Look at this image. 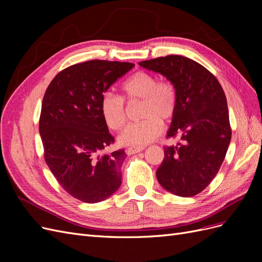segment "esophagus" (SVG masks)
I'll return each instance as SVG.
<instances>
[{
    "mask_svg": "<svg viewBox=\"0 0 262 262\" xmlns=\"http://www.w3.org/2000/svg\"><path fill=\"white\" fill-rule=\"evenodd\" d=\"M144 149V147H138V146H131V147H128L125 148V152L126 154H136V153H139V152H142V150Z\"/></svg>",
    "mask_w": 262,
    "mask_h": 262,
    "instance_id": "34e87169",
    "label": "esophagus"
}]
</instances>
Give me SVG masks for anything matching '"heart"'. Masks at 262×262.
Here are the masks:
<instances>
[{
	"label": "heart",
	"mask_w": 262,
	"mask_h": 262,
	"mask_svg": "<svg viewBox=\"0 0 262 262\" xmlns=\"http://www.w3.org/2000/svg\"><path fill=\"white\" fill-rule=\"evenodd\" d=\"M124 98L129 102L142 100L137 123L129 124L118 138L122 145L143 146L160 137L163 120L175 117L178 107V93L170 81H158V77L146 71H138L121 86ZM100 112L106 124L112 130H121L128 119V112L122 97L106 93L100 100Z\"/></svg>",
	"instance_id": "1"
}]
</instances>
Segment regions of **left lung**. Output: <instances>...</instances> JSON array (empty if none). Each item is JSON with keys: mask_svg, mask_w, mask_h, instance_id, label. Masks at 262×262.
Segmentation results:
<instances>
[{"mask_svg": "<svg viewBox=\"0 0 262 262\" xmlns=\"http://www.w3.org/2000/svg\"><path fill=\"white\" fill-rule=\"evenodd\" d=\"M139 64L164 75L178 93L177 112L167 137L178 136L180 141L164 147L157 180L172 194L188 198L200 193L216 176L232 138L224 91L210 71L182 55Z\"/></svg>", "mask_w": 262, "mask_h": 262, "instance_id": "obj_1", "label": "left lung"}]
</instances>
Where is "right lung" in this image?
<instances>
[{"instance_id":"obj_1","label":"right lung","mask_w":262,"mask_h":262,"mask_svg":"<svg viewBox=\"0 0 262 262\" xmlns=\"http://www.w3.org/2000/svg\"><path fill=\"white\" fill-rule=\"evenodd\" d=\"M133 63L92 60L71 66L47 89L39 132L45 161L55 179L75 199L104 201L121 185L123 149L104 153L115 138L100 112L104 93Z\"/></svg>"}]
</instances>
